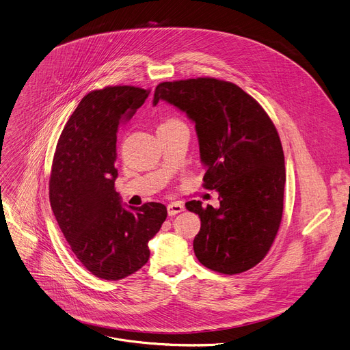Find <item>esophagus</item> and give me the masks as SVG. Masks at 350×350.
<instances>
[{
	"label": "esophagus",
	"mask_w": 350,
	"mask_h": 350,
	"mask_svg": "<svg viewBox=\"0 0 350 350\" xmlns=\"http://www.w3.org/2000/svg\"><path fill=\"white\" fill-rule=\"evenodd\" d=\"M181 211H184V206L181 203L173 202V203L167 204V214L169 215H176V214H178Z\"/></svg>",
	"instance_id": "1"
}]
</instances>
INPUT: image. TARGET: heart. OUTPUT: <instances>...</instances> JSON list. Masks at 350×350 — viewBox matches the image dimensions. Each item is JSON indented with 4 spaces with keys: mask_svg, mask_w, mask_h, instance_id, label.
Returning <instances> with one entry per match:
<instances>
[{
    "mask_svg": "<svg viewBox=\"0 0 350 350\" xmlns=\"http://www.w3.org/2000/svg\"><path fill=\"white\" fill-rule=\"evenodd\" d=\"M172 122H180V121H178V120H174V118H169V120L165 121L163 124H172Z\"/></svg>",
    "mask_w": 350,
    "mask_h": 350,
    "instance_id": "obj_1",
    "label": "heart"
}]
</instances>
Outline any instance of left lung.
I'll list each match as a JSON object with an SVG mask.
<instances>
[{"label":"left lung","mask_w":350,"mask_h":350,"mask_svg":"<svg viewBox=\"0 0 350 350\" xmlns=\"http://www.w3.org/2000/svg\"><path fill=\"white\" fill-rule=\"evenodd\" d=\"M159 100L195 122L203 187L219 193L218 208L185 203L202 222L196 258L229 275L252 269L273 245L284 211L285 158L271 118L239 85L213 77L159 83L152 105Z\"/></svg>","instance_id":"obj_1"}]
</instances>
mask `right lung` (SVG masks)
<instances>
[{"mask_svg": "<svg viewBox=\"0 0 350 350\" xmlns=\"http://www.w3.org/2000/svg\"><path fill=\"white\" fill-rule=\"evenodd\" d=\"M148 94L133 85L88 92L66 121L53 158L49 198L58 226L80 263L106 281L147 263L148 241L167 215L155 202L125 207L114 189L118 128Z\"/></svg>", "mask_w": 350, "mask_h": 350, "instance_id": "1", "label": "right lung"}]
</instances>
